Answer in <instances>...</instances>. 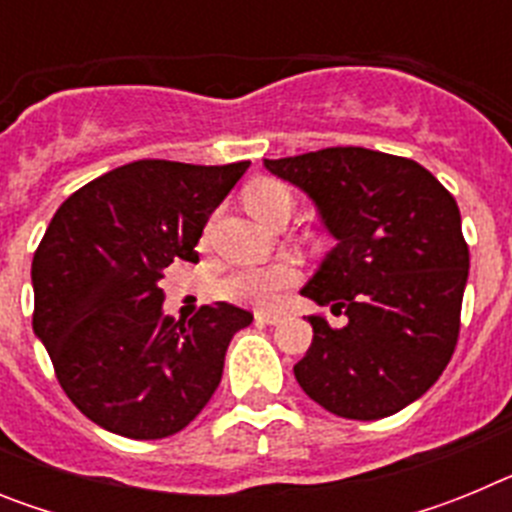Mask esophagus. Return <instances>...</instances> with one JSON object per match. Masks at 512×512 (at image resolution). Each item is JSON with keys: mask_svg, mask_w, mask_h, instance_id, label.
Masks as SVG:
<instances>
[{"mask_svg": "<svg viewBox=\"0 0 512 512\" xmlns=\"http://www.w3.org/2000/svg\"><path fill=\"white\" fill-rule=\"evenodd\" d=\"M279 320H282V315H279V312H274V310H259V312H256V323H261V325H274V323H279Z\"/></svg>", "mask_w": 512, "mask_h": 512, "instance_id": "34e87169", "label": "esophagus"}]
</instances>
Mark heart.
Instances as JSON below:
<instances>
[{
	"instance_id": "1",
	"label": "heart",
	"mask_w": 512,
	"mask_h": 512,
	"mask_svg": "<svg viewBox=\"0 0 512 512\" xmlns=\"http://www.w3.org/2000/svg\"><path fill=\"white\" fill-rule=\"evenodd\" d=\"M248 212H251L259 223H269L271 217L279 212H289L292 215V194L277 182H256L246 189L243 194ZM297 279V266L289 261H279V264L264 266V269H241L233 271L223 282L217 284V292L225 300L246 302V305H264V302L274 300L282 287Z\"/></svg>"
}]
</instances>
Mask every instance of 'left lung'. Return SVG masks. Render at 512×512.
Listing matches in <instances>:
<instances>
[{
	"label": "left lung",
	"instance_id": "8db88e82",
	"mask_svg": "<svg viewBox=\"0 0 512 512\" xmlns=\"http://www.w3.org/2000/svg\"><path fill=\"white\" fill-rule=\"evenodd\" d=\"M264 166L307 194L336 241L300 295L346 320L310 318L297 382L338 418L400 413L431 390L459 338L469 277L459 205L428 169L369 148L264 158Z\"/></svg>",
	"mask_w": 512,
	"mask_h": 512
}]
</instances>
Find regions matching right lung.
Returning a JSON list of instances; mask_svg holds the SVG:
<instances>
[{"label": "right lung", "mask_w": 512, "mask_h": 512, "mask_svg": "<svg viewBox=\"0 0 512 512\" xmlns=\"http://www.w3.org/2000/svg\"><path fill=\"white\" fill-rule=\"evenodd\" d=\"M248 166L133 161L53 215L33 259V330L63 392L104 431L174 436L215 395L230 338L253 315L215 302L174 323L158 282L174 259L200 261L207 220Z\"/></svg>", "instance_id": "obj_1"}]
</instances>
